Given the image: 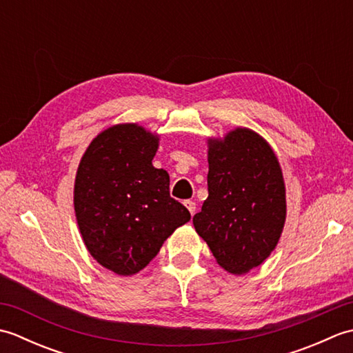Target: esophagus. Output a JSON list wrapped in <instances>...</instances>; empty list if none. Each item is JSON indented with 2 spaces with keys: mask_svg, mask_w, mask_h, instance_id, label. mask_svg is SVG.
Listing matches in <instances>:
<instances>
[{
  "mask_svg": "<svg viewBox=\"0 0 353 353\" xmlns=\"http://www.w3.org/2000/svg\"><path fill=\"white\" fill-rule=\"evenodd\" d=\"M183 205H185L186 208H188V211L191 212V215L196 214V203H194L192 200H185Z\"/></svg>",
  "mask_w": 353,
  "mask_h": 353,
  "instance_id": "34e87169",
  "label": "esophagus"
}]
</instances>
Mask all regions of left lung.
Instances as JSON below:
<instances>
[{
	"instance_id": "1",
	"label": "left lung",
	"mask_w": 353,
	"mask_h": 353,
	"mask_svg": "<svg viewBox=\"0 0 353 353\" xmlns=\"http://www.w3.org/2000/svg\"><path fill=\"white\" fill-rule=\"evenodd\" d=\"M208 192L192 223L214 258L234 274L258 267L279 241L285 186L273 150L249 129L209 141Z\"/></svg>"
}]
</instances>
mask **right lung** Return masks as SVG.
Returning <instances> with one entry per match:
<instances>
[{
    "label": "right lung",
    "instance_id": "1",
    "mask_svg": "<svg viewBox=\"0 0 353 353\" xmlns=\"http://www.w3.org/2000/svg\"><path fill=\"white\" fill-rule=\"evenodd\" d=\"M157 137L137 124L104 130L77 170L74 209L89 253L121 276L138 273L191 220L170 196V176L153 167Z\"/></svg>",
    "mask_w": 353,
    "mask_h": 353
}]
</instances>
